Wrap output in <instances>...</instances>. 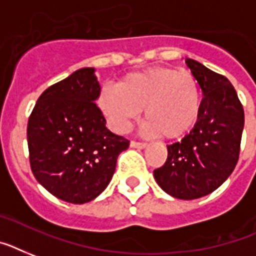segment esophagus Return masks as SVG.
<instances>
[{"mask_svg":"<svg viewBox=\"0 0 256 256\" xmlns=\"http://www.w3.org/2000/svg\"><path fill=\"white\" fill-rule=\"evenodd\" d=\"M130 146L132 148H144L147 146V143H143V142H136V140H132L130 142Z\"/></svg>","mask_w":256,"mask_h":256,"instance_id":"1","label":"esophagus"}]
</instances>
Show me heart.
<instances>
[{"mask_svg":"<svg viewBox=\"0 0 256 256\" xmlns=\"http://www.w3.org/2000/svg\"><path fill=\"white\" fill-rule=\"evenodd\" d=\"M97 105L116 132H128L140 110H144V134L176 139L197 124L202 97L192 74L174 68H151L124 76L116 90H101Z\"/></svg>","mask_w":256,"mask_h":256,"instance_id":"b5f03b06","label":"heart"}]
</instances>
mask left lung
Wrapping results in <instances>:
<instances>
[{
    "label": "left lung",
    "instance_id": "8db88e82",
    "mask_svg": "<svg viewBox=\"0 0 256 256\" xmlns=\"http://www.w3.org/2000/svg\"><path fill=\"white\" fill-rule=\"evenodd\" d=\"M186 66L202 90L200 120L182 139L167 146V160L154 171L164 192L194 200L222 186L240 158L244 112L236 89L228 78L196 60Z\"/></svg>",
    "mask_w": 256,
    "mask_h": 256
}]
</instances>
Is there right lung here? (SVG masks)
Listing matches in <instances>:
<instances>
[{
    "label": "right lung",
    "mask_w": 256,
    "mask_h": 256,
    "mask_svg": "<svg viewBox=\"0 0 256 256\" xmlns=\"http://www.w3.org/2000/svg\"><path fill=\"white\" fill-rule=\"evenodd\" d=\"M94 68H81L51 85L35 104L27 124L31 171L51 194L72 204L98 196L112 180L128 140L105 126L96 105Z\"/></svg>",
    "instance_id": "right-lung-1"
}]
</instances>
